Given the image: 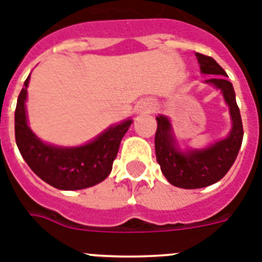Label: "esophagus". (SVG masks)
<instances>
[{"label":"esophagus","instance_id":"1","mask_svg":"<svg viewBox=\"0 0 262 262\" xmlns=\"http://www.w3.org/2000/svg\"><path fill=\"white\" fill-rule=\"evenodd\" d=\"M156 109V104L151 103V101H144L140 106V112L142 113H151Z\"/></svg>","mask_w":262,"mask_h":262}]
</instances>
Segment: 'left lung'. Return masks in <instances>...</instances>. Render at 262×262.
<instances>
[{
  "mask_svg": "<svg viewBox=\"0 0 262 262\" xmlns=\"http://www.w3.org/2000/svg\"><path fill=\"white\" fill-rule=\"evenodd\" d=\"M202 74L216 75L206 83L212 84L222 91L229 106L232 129L228 137L217 141L208 147L181 151L172 134L171 124L166 116L157 117L156 156L166 179L175 187L202 188L219 182L228 172L243 142V122L240 109L236 103L235 91L231 81L227 80L226 71L211 56L196 52Z\"/></svg>",
  "mask_w": 262,
  "mask_h": 262,
  "instance_id": "left-lung-1",
  "label": "left lung"
}]
</instances>
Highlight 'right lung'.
<instances>
[{
    "instance_id": "obj_1",
    "label": "right lung",
    "mask_w": 262,
    "mask_h": 262,
    "mask_svg": "<svg viewBox=\"0 0 262 262\" xmlns=\"http://www.w3.org/2000/svg\"><path fill=\"white\" fill-rule=\"evenodd\" d=\"M29 80L30 75L18 96L14 117L15 142L27 165L42 181L59 190H81L103 182L112 171L120 142L133 121L129 118L113 125L83 146L45 144L27 125L25 101Z\"/></svg>"
}]
</instances>
